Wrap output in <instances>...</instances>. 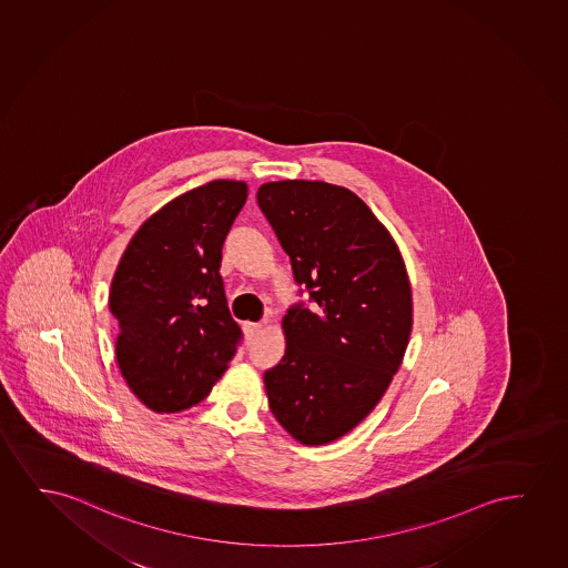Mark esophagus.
<instances>
[{
	"instance_id": "esophagus-1",
	"label": "esophagus",
	"mask_w": 568,
	"mask_h": 568,
	"mask_svg": "<svg viewBox=\"0 0 568 568\" xmlns=\"http://www.w3.org/2000/svg\"><path fill=\"white\" fill-rule=\"evenodd\" d=\"M244 329H246L248 337H256V335L264 329V326H262V324H252V322H248V324H244Z\"/></svg>"
}]
</instances>
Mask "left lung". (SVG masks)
Segmentation results:
<instances>
[{"mask_svg":"<svg viewBox=\"0 0 568 568\" xmlns=\"http://www.w3.org/2000/svg\"><path fill=\"white\" fill-rule=\"evenodd\" d=\"M257 205L314 303L283 318L285 355L264 374L267 402L295 440L324 446L373 412L402 365L412 283L388 229L347 187L267 182Z\"/></svg>","mask_w":568,"mask_h":568,"instance_id":"1","label":"left lung"}]
</instances>
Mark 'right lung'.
I'll return each instance as SVG.
<instances>
[{
  "mask_svg": "<svg viewBox=\"0 0 568 568\" xmlns=\"http://www.w3.org/2000/svg\"><path fill=\"white\" fill-rule=\"evenodd\" d=\"M248 197L242 180H211L135 231L110 285L125 384L156 413L210 396L241 342L226 306L221 250Z\"/></svg>",
  "mask_w": 568,
  "mask_h": 568,
  "instance_id": "add662e5",
  "label": "right lung"
}]
</instances>
